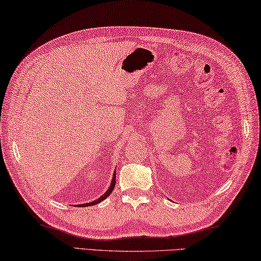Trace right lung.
<instances>
[{"label": "right lung", "instance_id": "1", "mask_svg": "<svg viewBox=\"0 0 261 261\" xmlns=\"http://www.w3.org/2000/svg\"><path fill=\"white\" fill-rule=\"evenodd\" d=\"M115 185H116V174H114V178H112V181H111V185L109 186V190H108L105 194H103L100 199H97V200H95V201H93V202H88V203H85V204H81L82 207H91V205H94V204H96V203H99V202H101L102 200H105L107 196H109L110 195V193L112 192V190H114V188H115ZM80 205V204H78Z\"/></svg>", "mask_w": 261, "mask_h": 261}]
</instances>
